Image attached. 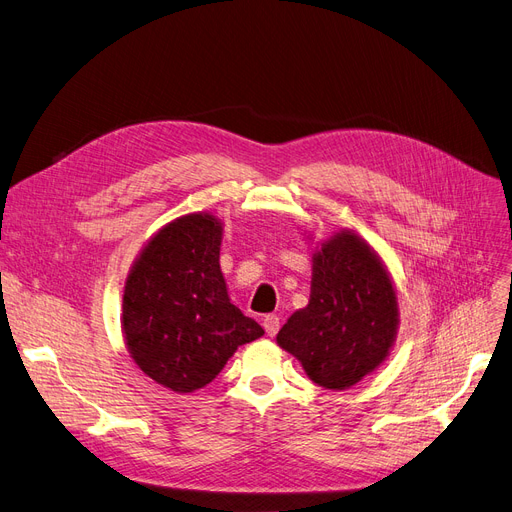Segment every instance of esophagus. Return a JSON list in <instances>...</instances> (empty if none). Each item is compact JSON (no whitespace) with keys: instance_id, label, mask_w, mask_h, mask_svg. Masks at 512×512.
Here are the masks:
<instances>
[{"instance_id":"obj_1","label":"esophagus","mask_w":512,"mask_h":512,"mask_svg":"<svg viewBox=\"0 0 512 512\" xmlns=\"http://www.w3.org/2000/svg\"><path fill=\"white\" fill-rule=\"evenodd\" d=\"M263 328L267 336H276L280 330V317L278 315H265L263 317Z\"/></svg>"}]
</instances>
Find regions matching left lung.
Segmentation results:
<instances>
[{"label": "left lung", "instance_id": "1", "mask_svg": "<svg viewBox=\"0 0 512 512\" xmlns=\"http://www.w3.org/2000/svg\"><path fill=\"white\" fill-rule=\"evenodd\" d=\"M398 324L384 261L359 234L340 230L315 249L309 305L288 317L276 340L311 382L346 390L386 361Z\"/></svg>", "mask_w": 512, "mask_h": 512}]
</instances>
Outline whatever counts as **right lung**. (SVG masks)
<instances>
[{
	"mask_svg": "<svg viewBox=\"0 0 512 512\" xmlns=\"http://www.w3.org/2000/svg\"><path fill=\"white\" fill-rule=\"evenodd\" d=\"M222 222L188 213L155 232L124 284L122 332L141 371L172 392L207 386L240 344L263 336L230 303L220 270Z\"/></svg>",
	"mask_w": 512,
	"mask_h": 512,
	"instance_id": "1",
	"label": "right lung"
}]
</instances>
